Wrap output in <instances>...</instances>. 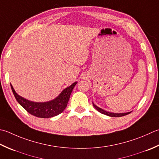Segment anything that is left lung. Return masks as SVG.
I'll use <instances>...</instances> for the list:
<instances>
[{
    "mask_svg": "<svg viewBox=\"0 0 159 159\" xmlns=\"http://www.w3.org/2000/svg\"><path fill=\"white\" fill-rule=\"evenodd\" d=\"M93 103V106H94L96 109V110L98 111L99 112L102 114H105V115H107V116H111V117H120V116H125L127 114H129L132 112V111H129V112H125V113H113V112H110V111H107L104 110H102V109L100 108L98 106H96V105L94 103V102H92Z\"/></svg>",
    "mask_w": 159,
    "mask_h": 159,
    "instance_id": "8db88e82",
    "label": "left lung"
}]
</instances>
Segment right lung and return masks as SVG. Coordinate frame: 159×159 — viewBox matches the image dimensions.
<instances>
[{
	"instance_id": "right-lung-1",
	"label": "right lung",
	"mask_w": 159,
	"mask_h": 159,
	"mask_svg": "<svg viewBox=\"0 0 159 159\" xmlns=\"http://www.w3.org/2000/svg\"><path fill=\"white\" fill-rule=\"evenodd\" d=\"M77 84V81L69 87L64 89L57 98L52 101L47 102H34L27 100L22 96L18 95L15 92L13 87L11 85V88L16 99L22 107L27 112L33 115L34 116L39 118H51L57 116L59 114L63 112L67 107L68 101H69L71 93Z\"/></svg>"
}]
</instances>
